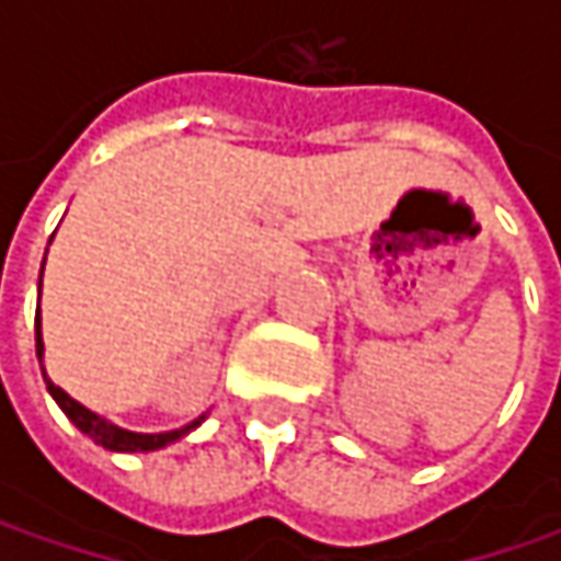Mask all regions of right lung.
Instances as JSON below:
<instances>
[{
    "instance_id": "right-lung-1",
    "label": "right lung",
    "mask_w": 561,
    "mask_h": 561,
    "mask_svg": "<svg viewBox=\"0 0 561 561\" xmlns=\"http://www.w3.org/2000/svg\"><path fill=\"white\" fill-rule=\"evenodd\" d=\"M36 356L43 358V334H39V309H36ZM43 380H46V390L53 393V399L58 402V409L71 419L80 434H87L90 440L99 443V446H105V449H112V453H152V449H162L168 443L181 440L186 437L193 427H199L205 421V415H199L196 421H190L184 427H178V431H164V434H134V431H124L118 424H112V421H105L96 412H90L87 405H80L77 399H71L61 387H55L53 380L46 377V368H43Z\"/></svg>"
}]
</instances>
